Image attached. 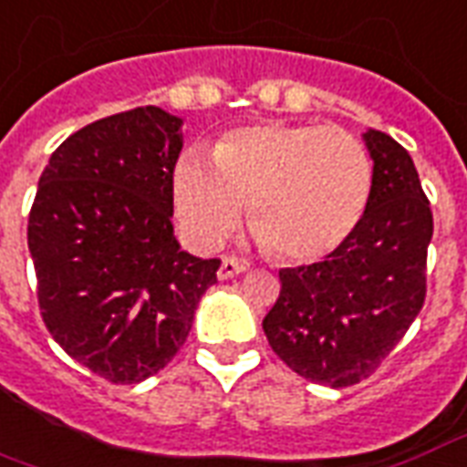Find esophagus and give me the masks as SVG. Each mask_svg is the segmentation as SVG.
I'll return each instance as SVG.
<instances>
[{
	"instance_id": "1",
	"label": "esophagus",
	"mask_w": 467,
	"mask_h": 467,
	"mask_svg": "<svg viewBox=\"0 0 467 467\" xmlns=\"http://www.w3.org/2000/svg\"><path fill=\"white\" fill-rule=\"evenodd\" d=\"M247 269V265L242 262V259H234V257H225L223 259V265H220L218 269V279H233V276H237V274H242Z\"/></svg>"
}]
</instances>
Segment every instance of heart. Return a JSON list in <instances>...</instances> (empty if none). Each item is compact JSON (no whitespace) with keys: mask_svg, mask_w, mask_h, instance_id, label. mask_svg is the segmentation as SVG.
Instances as JSON below:
<instances>
[{"mask_svg":"<svg viewBox=\"0 0 467 467\" xmlns=\"http://www.w3.org/2000/svg\"><path fill=\"white\" fill-rule=\"evenodd\" d=\"M372 181L368 149L348 131L265 122L227 131L213 156L186 149L171 193L178 230L195 249L218 247L249 198V227L265 247L308 265L355 233Z\"/></svg>","mask_w":467,"mask_h":467,"instance_id":"1","label":"heart"}]
</instances>
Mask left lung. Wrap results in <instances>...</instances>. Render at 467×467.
Returning a JSON list of instances; mask_svg holds the SVG:
<instances>
[{"label": "left lung", "mask_w": 467, "mask_h": 467, "mask_svg": "<svg viewBox=\"0 0 467 467\" xmlns=\"http://www.w3.org/2000/svg\"><path fill=\"white\" fill-rule=\"evenodd\" d=\"M362 139L375 181L360 225L326 259L281 269L279 298L262 323L296 375L333 389L372 375L426 298L429 198L407 149L377 130Z\"/></svg>", "instance_id": "1"}]
</instances>
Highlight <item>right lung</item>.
<instances>
[{
    "label": "right lung",
    "mask_w": 467,
    "mask_h": 467,
    "mask_svg": "<svg viewBox=\"0 0 467 467\" xmlns=\"http://www.w3.org/2000/svg\"><path fill=\"white\" fill-rule=\"evenodd\" d=\"M181 124L147 105L78 130L48 159L28 215L46 328L115 384L166 368L218 281L220 259L193 257L173 237Z\"/></svg>",
    "instance_id": "add662e5"
}]
</instances>
